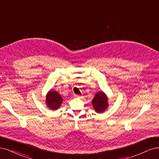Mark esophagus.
I'll return each mask as SVG.
<instances>
[{
    "mask_svg": "<svg viewBox=\"0 0 159 159\" xmlns=\"http://www.w3.org/2000/svg\"><path fill=\"white\" fill-rule=\"evenodd\" d=\"M80 95H77V94H75V98H79V97H80Z\"/></svg>",
    "mask_w": 159,
    "mask_h": 159,
    "instance_id": "obj_1",
    "label": "esophagus"
}]
</instances>
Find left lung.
Masks as SVG:
<instances>
[{"mask_svg": "<svg viewBox=\"0 0 159 159\" xmlns=\"http://www.w3.org/2000/svg\"><path fill=\"white\" fill-rule=\"evenodd\" d=\"M107 95L103 91L97 93L92 100L93 107L97 113H102L105 111L108 107V101Z\"/></svg>", "mask_w": 159, "mask_h": 159, "instance_id": "1", "label": "left lung"}]
</instances>
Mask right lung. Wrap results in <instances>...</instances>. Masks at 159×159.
Here are the masks:
<instances>
[{"mask_svg": "<svg viewBox=\"0 0 159 159\" xmlns=\"http://www.w3.org/2000/svg\"><path fill=\"white\" fill-rule=\"evenodd\" d=\"M63 100L62 96L57 91L50 90L46 95L45 104L50 110H57L62 104Z\"/></svg>", "mask_w": 159, "mask_h": 159, "instance_id": "right-lung-1", "label": "right lung"}]
</instances>
